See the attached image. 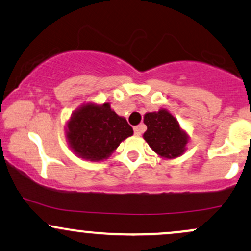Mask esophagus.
<instances>
[{"label": "esophagus", "instance_id": "34e87169", "mask_svg": "<svg viewBox=\"0 0 251 251\" xmlns=\"http://www.w3.org/2000/svg\"><path fill=\"white\" fill-rule=\"evenodd\" d=\"M144 129H145V126H144V125L135 126V127H134V134L135 135H142Z\"/></svg>", "mask_w": 251, "mask_h": 251}]
</instances>
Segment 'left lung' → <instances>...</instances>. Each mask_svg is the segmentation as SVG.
Segmentation results:
<instances>
[{"mask_svg": "<svg viewBox=\"0 0 251 251\" xmlns=\"http://www.w3.org/2000/svg\"><path fill=\"white\" fill-rule=\"evenodd\" d=\"M144 124L148 129L143 138L160 158L174 159L186 151L189 135L168 109L148 112L144 116Z\"/></svg>", "mask_w": 251, "mask_h": 251, "instance_id": "1", "label": "left lung"}]
</instances>
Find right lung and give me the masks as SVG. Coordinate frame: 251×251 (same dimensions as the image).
Returning a JSON list of instances; mask_svg holds the SVG:
<instances>
[{
    "label": "right lung",
    "instance_id": "1",
    "mask_svg": "<svg viewBox=\"0 0 251 251\" xmlns=\"http://www.w3.org/2000/svg\"><path fill=\"white\" fill-rule=\"evenodd\" d=\"M132 134L133 128L111 108L109 102L83 103L66 124V140L70 149L89 162L107 159Z\"/></svg>",
    "mask_w": 251,
    "mask_h": 251
}]
</instances>
